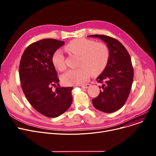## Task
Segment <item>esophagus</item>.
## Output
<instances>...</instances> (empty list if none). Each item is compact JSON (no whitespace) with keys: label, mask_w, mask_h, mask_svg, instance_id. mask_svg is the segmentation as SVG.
Wrapping results in <instances>:
<instances>
[{"label":"esophagus","mask_w":156,"mask_h":156,"mask_svg":"<svg viewBox=\"0 0 156 156\" xmlns=\"http://www.w3.org/2000/svg\"><path fill=\"white\" fill-rule=\"evenodd\" d=\"M90 86V84H85V85H81V88H88Z\"/></svg>","instance_id":"1"}]
</instances>
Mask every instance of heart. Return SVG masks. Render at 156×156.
<instances>
[{"instance_id":"b5f03b06","label":"heart","mask_w":156,"mask_h":156,"mask_svg":"<svg viewBox=\"0 0 156 156\" xmlns=\"http://www.w3.org/2000/svg\"><path fill=\"white\" fill-rule=\"evenodd\" d=\"M66 51L80 57L78 66L76 69H69L61 76L66 85H81L88 80L90 73L94 75L102 72L109 59V50L103 43L83 38L71 40L65 46ZM54 66L60 71L66 68L65 57L61 50L55 51L52 55Z\"/></svg>"}]
</instances>
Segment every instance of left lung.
<instances>
[{"label":"left lung","instance_id":"1","mask_svg":"<svg viewBox=\"0 0 156 156\" xmlns=\"http://www.w3.org/2000/svg\"><path fill=\"white\" fill-rule=\"evenodd\" d=\"M107 44L109 50L108 63L97 81L102 84L100 94L92 99L95 108L106 113L121 109L129 96L133 81V68L130 55L120 42L104 35H92Z\"/></svg>","mask_w":156,"mask_h":156}]
</instances>
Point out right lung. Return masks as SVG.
<instances>
[{
	"label": "right lung",
	"mask_w": 156,
	"mask_h": 156,
	"mask_svg": "<svg viewBox=\"0 0 156 156\" xmlns=\"http://www.w3.org/2000/svg\"><path fill=\"white\" fill-rule=\"evenodd\" d=\"M64 44L62 41L52 38L32 43L24 50L20 63V78L24 95L37 112L48 118L61 115L73 101V87H60L52 62L53 53Z\"/></svg>",
	"instance_id": "right-lung-1"
}]
</instances>
